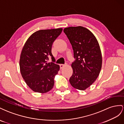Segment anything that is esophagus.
<instances>
[{
  "mask_svg": "<svg viewBox=\"0 0 124 124\" xmlns=\"http://www.w3.org/2000/svg\"><path fill=\"white\" fill-rule=\"evenodd\" d=\"M66 64H60V69H62L63 67H64L65 65H66Z\"/></svg>",
  "mask_w": 124,
  "mask_h": 124,
  "instance_id": "34e87169",
  "label": "esophagus"
}]
</instances>
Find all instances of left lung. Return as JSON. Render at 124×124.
I'll return each mask as SVG.
<instances>
[{
  "mask_svg": "<svg viewBox=\"0 0 124 124\" xmlns=\"http://www.w3.org/2000/svg\"><path fill=\"white\" fill-rule=\"evenodd\" d=\"M72 46L75 59L70 78L71 85L84 90L90 86L98 77L102 67L100 46L94 35L83 26L69 27L63 30Z\"/></svg>",
  "mask_w": 124,
  "mask_h": 124,
  "instance_id": "1",
  "label": "left lung"
}]
</instances>
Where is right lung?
Instances as JSON below:
<instances>
[{
  "label": "right lung",
  "mask_w": 124,
  "mask_h": 124,
  "mask_svg": "<svg viewBox=\"0 0 124 124\" xmlns=\"http://www.w3.org/2000/svg\"><path fill=\"white\" fill-rule=\"evenodd\" d=\"M62 30L38 31L28 38L22 49L20 59L21 75L27 86L36 93H47L54 86L60 66L54 63L51 48ZM50 56L53 62L47 63Z\"/></svg>",
  "instance_id": "1"
}]
</instances>
